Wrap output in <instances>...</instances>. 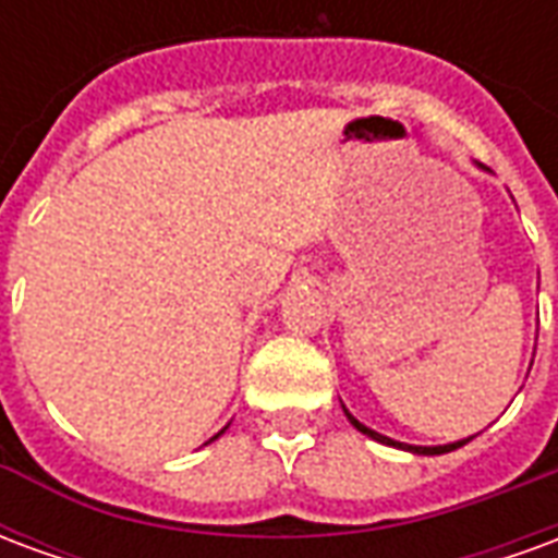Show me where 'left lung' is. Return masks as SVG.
Returning a JSON list of instances; mask_svg holds the SVG:
<instances>
[{
  "label": "left lung",
  "mask_w": 558,
  "mask_h": 558,
  "mask_svg": "<svg viewBox=\"0 0 558 558\" xmlns=\"http://www.w3.org/2000/svg\"><path fill=\"white\" fill-rule=\"evenodd\" d=\"M347 412V410H343ZM347 418L352 421V424H355V427H359V430L364 433V436H371V439H376V442H386V445H398V448H410V451H415V454H445V451H454V448H460V445H466L469 439H463V442H451V445H436V448H421V445H403V442H395V439H388V436H383V433H376V430H371V427H364L362 421H355L350 415V412H347Z\"/></svg>",
  "instance_id": "8db88e82"
}]
</instances>
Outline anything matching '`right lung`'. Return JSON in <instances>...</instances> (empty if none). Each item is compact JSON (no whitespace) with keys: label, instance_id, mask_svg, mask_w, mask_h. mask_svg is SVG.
I'll use <instances>...</instances> for the list:
<instances>
[{"label":"right lung","instance_id":"obj_1","mask_svg":"<svg viewBox=\"0 0 558 558\" xmlns=\"http://www.w3.org/2000/svg\"><path fill=\"white\" fill-rule=\"evenodd\" d=\"M218 436H220V433H218Z\"/></svg>","mask_w":558,"mask_h":558}]
</instances>
